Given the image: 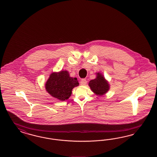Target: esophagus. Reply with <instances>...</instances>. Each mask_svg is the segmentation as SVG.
Returning <instances> with one entry per match:
<instances>
[{"label":"esophagus","instance_id":"1","mask_svg":"<svg viewBox=\"0 0 157 157\" xmlns=\"http://www.w3.org/2000/svg\"><path fill=\"white\" fill-rule=\"evenodd\" d=\"M86 83H87V81H86V80L85 79H82L81 81H80V83H81V85H82V86L86 85Z\"/></svg>","mask_w":157,"mask_h":157}]
</instances>
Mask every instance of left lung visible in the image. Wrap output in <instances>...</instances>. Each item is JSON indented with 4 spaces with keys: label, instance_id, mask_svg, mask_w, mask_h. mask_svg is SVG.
Here are the masks:
<instances>
[{
    "label": "left lung",
    "instance_id": "left-lung-1",
    "mask_svg": "<svg viewBox=\"0 0 157 157\" xmlns=\"http://www.w3.org/2000/svg\"><path fill=\"white\" fill-rule=\"evenodd\" d=\"M96 75V78L90 80L88 85L90 90L95 94L98 96H102L109 90L110 85L101 73L97 72Z\"/></svg>",
    "mask_w": 157,
    "mask_h": 157
}]
</instances>
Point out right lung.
Here are the masks:
<instances>
[{"mask_svg": "<svg viewBox=\"0 0 157 157\" xmlns=\"http://www.w3.org/2000/svg\"><path fill=\"white\" fill-rule=\"evenodd\" d=\"M78 85L76 78L71 77L67 71H61L50 75L45 83V89L53 97L64 101L71 97L73 88Z\"/></svg>", "mask_w": 157, "mask_h": 157, "instance_id": "right-lung-1", "label": "right lung"}]
</instances>
